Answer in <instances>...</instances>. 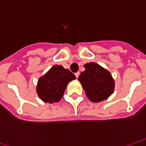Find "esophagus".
<instances>
[{
    "label": "esophagus",
    "mask_w": 146,
    "mask_h": 146,
    "mask_svg": "<svg viewBox=\"0 0 146 146\" xmlns=\"http://www.w3.org/2000/svg\"><path fill=\"white\" fill-rule=\"evenodd\" d=\"M79 75H80V72H76V73H75V76H76V78H78Z\"/></svg>",
    "instance_id": "34e87169"
}]
</instances>
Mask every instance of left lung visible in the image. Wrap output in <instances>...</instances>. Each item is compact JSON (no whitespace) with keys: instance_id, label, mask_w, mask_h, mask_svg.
Segmentation results:
<instances>
[{"instance_id":"8db88e82","label":"left lung","mask_w":146,"mask_h":146,"mask_svg":"<svg viewBox=\"0 0 146 146\" xmlns=\"http://www.w3.org/2000/svg\"><path fill=\"white\" fill-rule=\"evenodd\" d=\"M78 77L87 97L92 102L107 99L114 92L115 81L110 71L95 62L86 63Z\"/></svg>"}]
</instances>
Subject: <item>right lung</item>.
<instances>
[{
	"label": "right lung",
	"instance_id": "right-lung-1",
	"mask_svg": "<svg viewBox=\"0 0 146 146\" xmlns=\"http://www.w3.org/2000/svg\"><path fill=\"white\" fill-rule=\"evenodd\" d=\"M76 76L61 65H54L37 81L36 91L39 98L48 103L58 102L63 96L68 84Z\"/></svg>",
	"mask_w": 146,
	"mask_h": 146
}]
</instances>
